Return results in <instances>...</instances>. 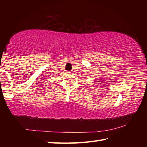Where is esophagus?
Segmentation results:
<instances>
[{"instance_id":"34e87169","label":"esophagus","mask_w":147,"mask_h":147,"mask_svg":"<svg viewBox=\"0 0 147 147\" xmlns=\"http://www.w3.org/2000/svg\"><path fill=\"white\" fill-rule=\"evenodd\" d=\"M67 73H68L69 74H73V72H72V71H68Z\"/></svg>"}]
</instances>
